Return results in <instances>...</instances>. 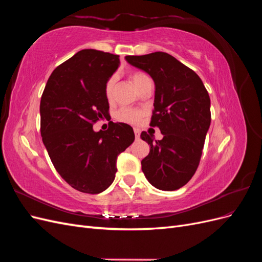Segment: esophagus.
<instances>
[{"label":"esophagus","mask_w":262,"mask_h":262,"mask_svg":"<svg viewBox=\"0 0 262 262\" xmlns=\"http://www.w3.org/2000/svg\"><path fill=\"white\" fill-rule=\"evenodd\" d=\"M140 133H141L140 129H138V128H134V134H136V139H137V140H139V139H140Z\"/></svg>","instance_id":"esophagus-1"}]
</instances>
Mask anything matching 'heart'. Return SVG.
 <instances>
[{
    "mask_svg": "<svg viewBox=\"0 0 262 262\" xmlns=\"http://www.w3.org/2000/svg\"><path fill=\"white\" fill-rule=\"evenodd\" d=\"M147 78H149V77L142 72H133L130 75V80L137 90H139V87L142 85V83H143L145 80H147ZM115 84H116L115 77H112V78H109L105 85V95H106V98L109 101L112 100L114 97ZM142 116H143L142 112H140V110H138V109H134V108H122L117 113L118 120H120L122 122H126V123H132V124L138 123L141 120Z\"/></svg>",
    "mask_w": 262,
    "mask_h": 262,
    "instance_id": "b5f03b06",
    "label": "heart"
}]
</instances>
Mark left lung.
Returning a JSON list of instances; mask_svg holds the SVG:
<instances>
[{"mask_svg":"<svg viewBox=\"0 0 262 262\" xmlns=\"http://www.w3.org/2000/svg\"><path fill=\"white\" fill-rule=\"evenodd\" d=\"M131 66L143 70L155 83L154 110L149 125L163 139L141 133L150 146L142 171L155 188L172 191L185 186L199 166L211 112L208 91L198 74L166 52L126 55Z\"/></svg>","mask_w":262,"mask_h":262,"instance_id":"8db88e82","label":"left lung"}]
</instances>
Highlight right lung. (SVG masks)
<instances>
[{
    "label": "right lung",
    "instance_id": "1",
    "mask_svg": "<svg viewBox=\"0 0 262 262\" xmlns=\"http://www.w3.org/2000/svg\"><path fill=\"white\" fill-rule=\"evenodd\" d=\"M119 55L84 49L50 75L40 101L43 144L59 175L84 193L106 190L116 177L117 157L134 141L129 124L110 122L106 131L93 124L108 116L105 85Z\"/></svg>",
    "mask_w": 262,
    "mask_h": 262
}]
</instances>
